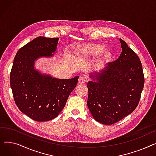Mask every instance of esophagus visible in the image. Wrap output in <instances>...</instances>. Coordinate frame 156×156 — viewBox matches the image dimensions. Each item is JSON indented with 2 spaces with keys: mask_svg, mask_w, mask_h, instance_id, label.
<instances>
[{
  "mask_svg": "<svg viewBox=\"0 0 156 156\" xmlns=\"http://www.w3.org/2000/svg\"><path fill=\"white\" fill-rule=\"evenodd\" d=\"M87 79L83 76H80L78 79V83L79 84H84L86 83Z\"/></svg>",
  "mask_w": 156,
  "mask_h": 156,
  "instance_id": "obj_1",
  "label": "esophagus"
}]
</instances>
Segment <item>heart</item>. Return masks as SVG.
<instances>
[{
	"instance_id": "heart-1",
	"label": "heart",
	"mask_w": 156,
	"mask_h": 156,
	"mask_svg": "<svg viewBox=\"0 0 156 156\" xmlns=\"http://www.w3.org/2000/svg\"><path fill=\"white\" fill-rule=\"evenodd\" d=\"M105 47L98 44H85L80 47L76 51V55L79 59H85L88 57L97 56L101 53V57L98 61V64L108 61L111 57V53L105 51Z\"/></svg>"
}]
</instances>
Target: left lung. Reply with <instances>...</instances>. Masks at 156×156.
Returning <instances> with one entry per match:
<instances>
[{"label":"left lung","instance_id":"1","mask_svg":"<svg viewBox=\"0 0 156 156\" xmlns=\"http://www.w3.org/2000/svg\"><path fill=\"white\" fill-rule=\"evenodd\" d=\"M122 52L99 72L90 75L87 105L93 118L110 125L136 109L144 86L141 61L124 40L119 38Z\"/></svg>","mask_w":156,"mask_h":156}]
</instances>
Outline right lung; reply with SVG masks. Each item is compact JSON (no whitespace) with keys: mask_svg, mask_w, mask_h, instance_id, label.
Listing matches in <instances>:
<instances>
[{"mask_svg":"<svg viewBox=\"0 0 156 156\" xmlns=\"http://www.w3.org/2000/svg\"><path fill=\"white\" fill-rule=\"evenodd\" d=\"M59 38L38 37L16 53L10 75V83L16 104L29 118L47 121L62 111L78 76L59 79L35 68L42 57H51L56 52Z\"/></svg>","mask_w":156,"mask_h":156,"instance_id":"obj_1","label":"right lung"}]
</instances>
